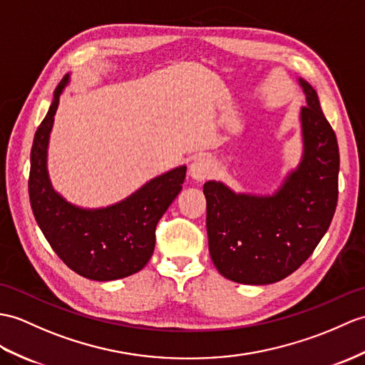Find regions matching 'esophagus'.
<instances>
[{
    "instance_id": "obj_1",
    "label": "esophagus",
    "mask_w": 365,
    "mask_h": 365,
    "mask_svg": "<svg viewBox=\"0 0 365 365\" xmlns=\"http://www.w3.org/2000/svg\"><path fill=\"white\" fill-rule=\"evenodd\" d=\"M211 173H213V163L207 157H199L190 165V175L197 182L205 180Z\"/></svg>"
}]
</instances>
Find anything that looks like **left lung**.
I'll return each instance as SVG.
<instances>
[{
  "instance_id": "left-lung-1",
  "label": "left lung",
  "mask_w": 365,
  "mask_h": 365,
  "mask_svg": "<svg viewBox=\"0 0 365 365\" xmlns=\"http://www.w3.org/2000/svg\"><path fill=\"white\" fill-rule=\"evenodd\" d=\"M303 152L274 194L235 192L222 182L203 185L211 259L222 277L270 284L297 270L327 233L337 205L339 148L319 96L299 78Z\"/></svg>"
}]
</instances>
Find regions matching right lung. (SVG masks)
Segmentation results:
<instances>
[{
  "label": "right lung",
  "mask_w": 365,
  "mask_h": 365,
  "mask_svg": "<svg viewBox=\"0 0 365 365\" xmlns=\"http://www.w3.org/2000/svg\"><path fill=\"white\" fill-rule=\"evenodd\" d=\"M68 82L70 74L57 86L53 103L34 137L31 207L46 241L68 267L88 279L112 282L137 274L148 264L155 247V227L180 192L186 166L154 177L113 205H73L53 188L48 174L49 135Z\"/></svg>",
  "instance_id": "add662e5"
}]
</instances>
